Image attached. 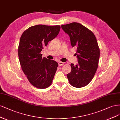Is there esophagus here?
Instances as JSON below:
<instances>
[{"instance_id": "obj_1", "label": "esophagus", "mask_w": 120, "mask_h": 120, "mask_svg": "<svg viewBox=\"0 0 120 120\" xmlns=\"http://www.w3.org/2000/svg\"><path fill=\"white\" fill-rule=\"evenodd\" d=\"M58 65H59V66H63L64 65V63L60 61L58 63Z\"/></svg>"}]
</instances>
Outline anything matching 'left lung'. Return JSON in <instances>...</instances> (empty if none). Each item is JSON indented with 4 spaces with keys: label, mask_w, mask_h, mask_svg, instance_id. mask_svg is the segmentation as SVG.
<instances>
[{
    "label": "left lung",
    "mask_w": 120,
    "mask_h": 120,
    "mask_svg": "<svg viewBox=\"0 0 120 120\" xmlns=\"http://www.w3.org/2000/svg\"><path fill=\"white\" fill-rule=\"evenodd\" d=\"M70 37L72 47H77L76 55L78 64H71V71L67 75L69 82L76 88L89 83L98 67L100 49L94 33L86 27L77 22L61 25Z\"/></svg>",
    "instance_id": "8db88e82"
}]
</instances>
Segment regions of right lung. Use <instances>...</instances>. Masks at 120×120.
I'll return each mask as SVG.
<instances>
[{
  "instance_id": "add662e5",
  "label": "right lung",
  "mask_w": 120,
  "mask_h": 120,
  "mask_svg": "<svg viewBox=\"0 0 120 120\" xmlns=\"http://www.w3.org/2000/svg\"><path fill=\"white\" fill-rule=\"evenodd\" d=\"M60 26L37 25L24 31L18 46L22 70L35 87L45 89L51 84L58 67L56 61L42 58L41 51L58 35Z\"/></svg>"
}]
</instances>
